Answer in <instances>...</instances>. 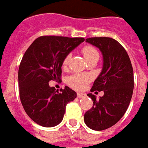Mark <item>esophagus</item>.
<instances>
[{
    "label": "esophagus",
    "mask_w": 148,
    "mask_h": 148,
    "mask_svg": "<svg viewBox=\"0 0 148 148\" xmlns=\"http://www.w3.org/2000/svg\"><path fill=\"white\" fill-rule=\"evenodd\" d=\"M77 96L78 98H82L83 96H85V94H83V93H77Z\"/></svg>",
    "instance_id": "34e87169"
}]
</instances>
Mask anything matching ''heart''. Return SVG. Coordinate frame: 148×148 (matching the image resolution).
Listing matches in <instances>:
<instances>
[{
	"label": "heart",
	"mask_w": 148,
	"mask_h": 148,
	"mask_svg": "<svg viewBox=\"0 0 148 148\" xmlns=\"http://www.w3.org/2000/svg\"><path fill=\"white\" fill-rule=\"evenodd\" d=\"M82 53L87 61L94 57H99V52L97 51V49L94 47L88 46V45L83 47L82 49ZM70 58H71L70 54H67L64 58L63 62H62L63 68L67 67V65L70 62ZM91 79H92V77L89 74L75 73L67 78V83L71 88L76 90H82L87 86V84L91 81Z\"/></svg>",
	"instance_id": "1"
}]
</instances>
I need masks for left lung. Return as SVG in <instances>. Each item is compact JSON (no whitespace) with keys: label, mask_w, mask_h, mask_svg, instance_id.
Returning <instances> with one entry per match:
<instances>
[{"label":"left lung","mask_w":148,"mask_h":148,"mask_svg":"<svg viewBox=\"0 0 148 148\" xmlns=\"http://www.w3.org/2000/svg\"><path fill=\"white\" fill-rule=\"evenodd\" d=\"M86 42L97 47L103 54V68L90 89L104 91L96 101L88 94L93 106L84 114L86 125L94 130L113 126L126 112L134 89V72L130 57L120 43L111 37H90Z\"/></svg>","instance_id":"1"}]
</instances>
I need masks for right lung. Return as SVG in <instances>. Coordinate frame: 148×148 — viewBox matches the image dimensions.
<instances>
[{"instance_id":"1","label":"right lung","mask_w":148,"mask_h":148,"mask_svg":"<svg viewBox=\"0 0 148 148\" xmlns=\"http://www.w3.org/2000/svg\"><path fill=\"white\" fill-rule=\"evenodd\" d=\"M83 37L42 36L25 51L18 68L19 97L27 115L43 127H53L64 117L68 102L77 97L65 86L60 92L48 83L61 81V66L65 56L81 42Z\"/></svg>"}]
</instances>
